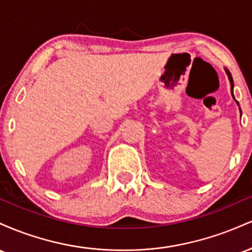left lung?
I'll list each match as a JSON object with an SVG mask.
<instances>
[{"label": "left lung", "instance_id": "8db88e82", "mask_svg": "<svg viewBox=\"0 0 252 252\" xmlns=\"http://www.w3.org/2000/svg\"><path fill=\"white\" fill-rule=\"evenodd\" d=\"M225 72H226V74H227V78H228V80H230V84H231V94H232L233 99L236 100L235 96H233V79H232V76H231L230 71H228L227 68H225ZM236 103H237V105H239V103L237 102V100H236ZM239 111H241V115H242V110H241V108H239Z\"/></svg>", "mask_w": 252, "mask_h": 252}]
</instances>
